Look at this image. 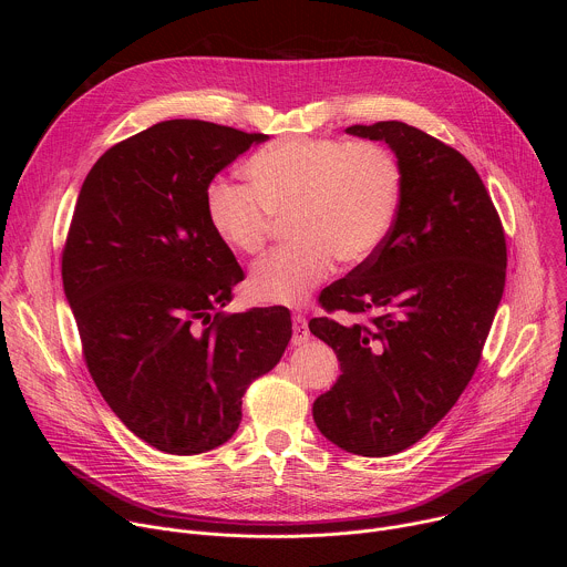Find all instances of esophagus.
Segmentation results:
<instances>
[{
  "instance_id": "obj_1",
  "label": "esophagus",
  "mask_w": 567,
  "mask_h": 567,
  "mask_svg": "<svg viewBox=\"0 0 567 567\" xmlns=\"http://www.w3.org/2000/svg\"><path fill=\"white\" fill-rule=\"evenodd\" d=\"M309 328H307V320L302 316H293V346H305L309 341Z\"/></svg>"
}]
</instances>
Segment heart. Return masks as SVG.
Instances as JSON below:
<instances>
[{
	"label": "heart",
	"mask_w": 567,
	"mask_h": 567,
	"mask_svg": "<svg viewBox=\"0 0 567 567\" xmlns=\"http://www.w3.org/2000/svg\"><path fill=\"white\" fill-rule=\"evenodd\" d=\"M249 186L215 177L204 206L213 233L237 256L265 249L276 219H289V247L256 265L249 291L260 302L300 305L337 258L370 260L401 202L396 156L379 143L337 138L278 141L251 154Z\"/></svg>",
	"instance_id": "heart-1"
}]
</instances>
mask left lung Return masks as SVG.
I'll return each mask as SVG.
<instances>
[{"label": "left lung", "instance_id": "8db88e82", "mask_svg": "<svg viewBox=\"0 0 567 567\" xmlns=\"http://www.w3.org/2000/svg\"><path fill=\"white\" fill-rule=\"evenodd\" d=\"M385 141L401 168V202L381 249L320 293L311 318L339 359L337 383L313 401L318 431L339 449L385 457L420 442L471 381L505 289L501 217L468 161L401 121L352 125Z\"/></svg>", "mask_w": 567, "mask_h": 567}]
</instances>
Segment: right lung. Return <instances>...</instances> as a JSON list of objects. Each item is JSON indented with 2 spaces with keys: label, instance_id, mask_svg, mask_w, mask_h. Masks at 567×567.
Listing matches in <instances>:
<instances>
[{
  "label": "right lung",
  "instance_id": "add662e5",
  "mask_svg": "<svg viewBox=\"0 0 567 567\" xmlns=\"http://www.w3.org/2000/svg\"><path fill=\"white\" fill-rule=\"evenodd\" d=\"M267 138L161 121L110 147L75 202L62 285L85 363L116 417L171 455L228 442L291 339L287 307L221 311L245 271L204 206L210 179Z\"/></svg>",
  "mask_w": 567,
  "mask_h": 567
}]
</instances>
